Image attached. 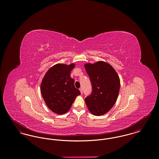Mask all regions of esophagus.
<instances>
[{
  "label": "esophagus",
  "mask_w": 159,
  "mask_h": 159,
  "mask_svg": "<svg viewBox=\"0 0 159 159\" xmlns=\"http://www.w3.org/2000/svg\"><path fill=\"white\" fill-rule=\"evenodd\" d=\"M79 90L80 91V93L82 94V93H83V89H82V88H80V89H79Z\"/></svg>",
  "instance_id": "obj_1"
}]
</instances>
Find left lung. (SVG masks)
I'll use <instances>...</instances> for the list:
<instances>
[{
	"label": "left lung",
	"instance_id": "8db88e82",
	"mask_svg": "<svg viewBox=\"0 0 159 159\" xmlns=\"http://www.w3.org/2000/svg\"><path fill=\"white\" fill-rule=\"evenodd\" d=\"M89 76L92 91L85 98L91 113L101 116L107 113L114 105L120 90V79L117 73L108 63L98 61L84 65Z\"/></svg>",
	"mask_w": 159,
	"mask_h": 159
}]
</instances>
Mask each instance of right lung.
<instances>
[{
	"mask_svg": "<svg viewBox=\"0 0 159 159\" xmlns=\"http://www.w3.org/2000/svg\"><path fill=\"white\" fill-rule=\"evenodd\" d=\"M75 64H57L46 73L40 85L42 97L48 108L55 113L68 111L80 92L75 88V80L70 77Z\"/></svg>",
	"mask_w": 159,
	"mask_h": 159,
	"instance_id": "add662e5",
	"label": "right lung"
}]
</instances>
